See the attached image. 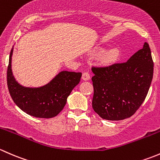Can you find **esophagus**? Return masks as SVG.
<instances>
[{"label": "esophagus", "instance_id": "34e87169", "mask_svg": "<svg viewBox=\"0 0 160 160\" xmlns=\"http://www.w3.org/2000/svg\"><path fill=\"white\" fill-rule=\"evenodd\" d=\"M82 79L85 80V81H87L88 79H90V74L88 73V72H83V74H82Z\"/></svg>", "mask_w": 160, "mask_h": 160}]
</instances>
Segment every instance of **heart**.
<instances>
[{
	"label": "heart",
	"instance_id": "1",
	"mask_svg": "<svg viewBox=\"0 0 160 160\" xmlns=\"http://www.w3.org/2000/svg\"><path fill=\"white\" fill-rule=\"evenodd\" d=\"M119 55L120 52L118 48H111L106 51L102 55V60L103 62H105V63H110V62H112L116 61V59H118V57H119Z\"/></svg>",
	"mask_w": 160,
	"mask_h": 160
}]
</instances>
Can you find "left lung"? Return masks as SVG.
I'll use <instances>...</instances> for the list:
<instances>
[{
	"label": "left lung",
	"mask_w": 160,
	"mask_h": 160,
	"mask_svg": "<svg viewBox=\"0 0 160 160\" xmlns=\"http://www.w3.org/2000/svg\"><path fill=\"white\" fill-rule=\"evenodd\" d=\"M94 75L92 108L101 118L112 121L129 118L142 104L153 75L150 48H143L125 62L92 67Z\"/></svg>",
	"instance_id": "obj_1"
}]
</instances>
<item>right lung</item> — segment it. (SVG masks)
Segmentation results:
<instances>
[{"label": "right lung", "mask_w": 160, "mask_h": 160, "mask_svg": "<svg viewBox=\"0 0 160 160\" xmlns=\"http://www.w3.org/2000/svg\"><path fill=\"white\" fill-rule=\"evenodd\" d=\"M7 72V83L9 93L16 105L27 114L36 118H49L57 116L64 108L67 98L79 83L81 72L63 71L40 88H26L19 85L11 71V56Z\"/></svg>", "instance_id": "obj_1"}]
</instances>
